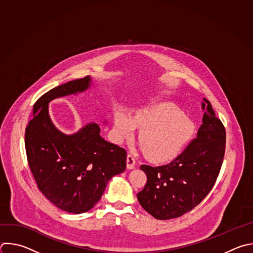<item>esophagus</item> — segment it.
Instances as JSON below:
<instances>
[{
    "label": "esophagus",
    "instance_id": "obj_1",
    "mask_svg": "<svg viewBox=\"0 0 253 253\" xmlns=\"http://www.w3.org/2000/svg\"><path fill=\"white\" fill-rule=\"evenodd\" d=\"M135 158L132 154H128L127 155V169H134L135 167Z\"/></svg>",
    "mask_w": 253,
    "mask_h": 253
}]
</instances>
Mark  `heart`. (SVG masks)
Here are the masks:
<instances>
[{
    "mask_svg": "<svg viewBox=\"0 0 253 253\" xmlns=\"http://www.w3.org/2000/svg\"><path fill=\"white\" fill-rule=\"evenodd\" d=\"M141 129L140 143L152 162L165 163L178 157L191 140L195 126L180 109L169 103H157L137 111L133 119L124 111L114 117L117 140L131 139Z\"/></svg>",
    "mask_w": 253,
    "mask_h": 253,
    "instance_id": "heart-1",
    "label": "heart"
}]
</instances>
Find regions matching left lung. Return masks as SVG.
I'll return each mask as SVG.
<instances>
[{"label": "left lung", "mask_w": 253, "mask_h": 253, "mask_svg": "<svg viewBox=\"0 0 253 253\" xmlns=\"http://www.w3.org/2000/svg\"><path fill=\"white\" fill-rule=\"evenodd\" d=\"M204 101L203 124L185 151L167 165L141 166L147 183L137 198L157 219L176 218L192 211L218 177L225 152V129L211 102L206 98Z\"/></svg>", "instance_id": "left-lung-1"}]
</instances>
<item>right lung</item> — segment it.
Listing matches in <instances>:
<instances>
[{"mask_svg": "<svg viewBox=\"0 0 253 253\" xmlns=\"http://www.w3.org/2000/svg\"><path fill=\"white\" fill-rule=\"evenodd\" d=\"M90 81L89 76L71 80L41 96L25 133L28 163L38 188L55 207L75 214L91 210L109 180L126 169V150L103 139L98 124L89 123L68 136L49 118L50 100L84 91Z\"/></svg>", "mask_w": 253, "mask_h": 253, "instance_id": "obj_1", "label": "right lung"}]
</instances>
